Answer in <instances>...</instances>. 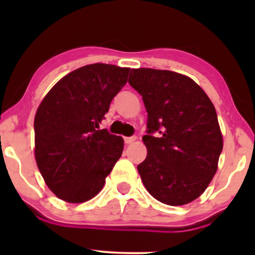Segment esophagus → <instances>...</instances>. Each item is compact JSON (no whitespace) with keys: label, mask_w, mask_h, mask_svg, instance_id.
I'll return each mask as SVG.
<instances>
[{"label":"esophagus","mask_w":255,"mask_h":255,"mask_svg":"<svg viewBox=\"0 0 255 255\" xmlns=\"http://www.w3.org/2000/svg\"><path fill=\"white\" fill-rule=\"evenodd\" d=\"M136 140V136H127V137H125V142L127 145H129V144H131V142H134Z\"/></svg>","instance_id":"1"}]
</instances>
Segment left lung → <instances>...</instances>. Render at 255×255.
Here are the masks:
<instances>
[{
    "label": "left lung",
    "instance_id": "obj_1",
    "mask_svg": "<svg viewBox=\"0 0 255 255\" xmlns=\"http://www.w3.org/2000/svg\"><path fill=\"white\" fill-rule=\"evenodd\" d=\"M128 83L147 111V156L137 165L142 183L160 203H191L211 182L223 150L212 102L195 81L175 72L131 69Z\"/></svg>",
    "mask_w": 255,
    "mask_h": 255
}]
</instances>
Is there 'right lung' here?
I'll return each instance as SVG.
<instances>
[{"label": "right lung", "mask_w": 255, "mask_h": 255, "mask_svg": "<svg viewBox=\"0 0 255 255\" xmlns=\"http://www.w3.org/2000/svg\"><path fill=\"white\" fill-rule=\"evenodd\" d=\"M129 68L95 63L61 79L38 107L34 156L46 186L68 203L97 195L124 151V139L99 129Z\"/></svg>", "instance_id": "obj_1"}]
</instances>
